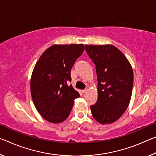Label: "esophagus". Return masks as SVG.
<instances>
[{"label":"esophagus","mask_w":156,"mask_h":156,"mask_svg":"<svg viewBox=\"0 0 156 156\" xmlns=\"http://www.w3.org/2000/svg\"><path fill=\"white\" fill-rule=\"evenodd\" d=\"M87 91V89H85V90H82V92H83V93H85Z\"/></svg>","instance_id":"34e87169"}]
</instances>
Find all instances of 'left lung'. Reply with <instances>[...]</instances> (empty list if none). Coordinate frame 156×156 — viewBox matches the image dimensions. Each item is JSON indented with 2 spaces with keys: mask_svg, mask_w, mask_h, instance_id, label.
Masks as SVG:
<instances>
[{
  "mask_svg": "<svg viewBox=\"0 0 156 156\" xmlns=\"http://www.w3.org/2000/svg\"><path fill=\"white\" fill-rule=\"evenodd\" d=\"M96 66L98 99L90 106L93 117L101 124L115 122L127 109L132 95L133 72L127 58L112 45H85Z\"/></svg>",
  "mask_w": 156,
  "mask_h": 156,
  "instance_id": "obj_1",
  "label": "left lung"
}]
</instances>
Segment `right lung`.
Listing matches in <instances>:
<instances>
[{"mask_svg": "<svg viewBox=\"0 0 156 156\" xmlns=\"http://www.w3.org/2000/svg\"><path fill=\"white\" fill-rule=\"evenodd\" d=\"M83 44L53 45L37 62L30 80L32 98L44 119L58 123L66 119L80 94L71 82V69L83 53Z\"/></svg>", "mask_w": 156, "mask_h": 156, "instance_id": "1", "label": "right lung"}]
</instances>
